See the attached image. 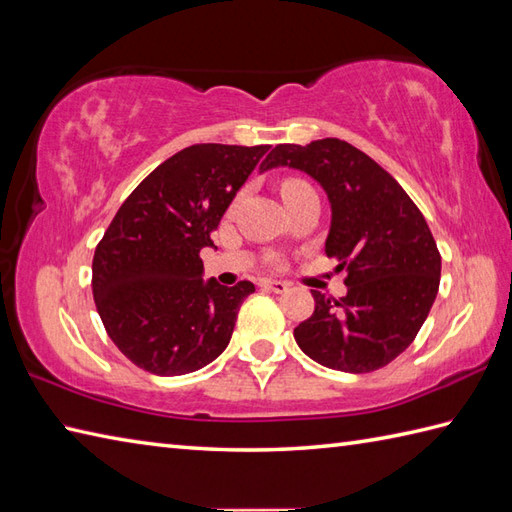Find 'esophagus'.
<instances>
[{"label": "esophagus", "instance_id": "34e87169", "mask_svg": "<svg viewBox=\"0 0 512 512\" xmlns=\"http://www.w3.org/2000/svg\"><path fill=\"white\" fill-rule=\"evenodd\" d=\"M262 286L268 288V290H273V292H286L288 290L286 281H277V279H264Z\"/></svg>", "mask_w": 512, "mask_h": 512}]
</instances>
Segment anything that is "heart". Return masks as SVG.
Returning a JSON list of instances; mask_svg holds the SVG:
<instances>
[{
  "label": "heart",
  "instance_id": "b5f03b06",
  "mask_svg": "<svg viewBox=\"0 0 512 512\" xmlns=\"http://www.w3.org/2000/svg\"><path fill=\"white\" fill-rule=\"evenodd\" d=\"M303 187H308V184L303 182V180L290 178V180H286L284 184H281V193H288V191H295V189H303Z\"/></svg>",
  "mask_w": 512,
  "mask_h": 512
}]
</instances>
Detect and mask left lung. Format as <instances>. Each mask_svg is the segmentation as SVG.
<instances>
[{
	"instance_id": "1",
	"label": "left lung",
	"mask_w": 512,
	"mask_h": 512,
	"mask_svg": "<svg viewBox=\"0 0 512 512\" xmlns=\"http://www.w3.org/2000/svg\"><path fill=\"white\" fill-rule=\"evenodd\" d=\"M308 173L328 193L332 222L325 255L347 270V295L312 290V317L295 341L312 361L339 372L385 367L416 339L436 301L442 259L427 220L389 173L339 138L277 145L262 171Z\"/></svg>"
}]
</instances>
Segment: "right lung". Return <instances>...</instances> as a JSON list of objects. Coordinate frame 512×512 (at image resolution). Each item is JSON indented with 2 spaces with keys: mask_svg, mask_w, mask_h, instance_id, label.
I'll return each instance as SVG.
<instances>
[{
  "mask_svg": "<svg viewBox=\"0 0 512 512\" xmlns=\"http://www.w3.org/2000/svg\"><path fill=\"white\" fill-rule=\"evenodd\" d=\"M270 145H191L138 184L94 250L92 292L129 361L182 376L220 356L250 281H204L200 250Z\"/></svg>",
  "mask_w": 512,
  "mask_h": 512,
  "instance_id": "obj_1",
  "label": "right lung"
}]
</instances>
